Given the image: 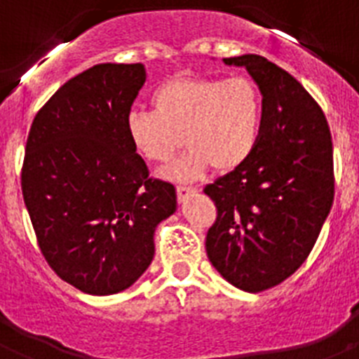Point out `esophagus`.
<instances>
[{
	"label": "esophagus",
	"mask_w": 359,
	"mask_h": 359,
	"mask_svg": "<svg viewBox=\"0 0 359 359\" xmlns=\"http://www.w3.org/2000/svg\"><path fill=\"white\" fill-rule=\"evenodd\" d=\"M199 192V187H192V185H177V199L180 201H185L189 196L196 194Z\"/></svg>",
	"instance_id": "1"
}]
</instances>
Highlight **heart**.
Listing matches in <instances>:
<instances>
[{
  "instance_id": "b5f03b06",
  "label": "heart",
  "mask_w": 359,
  "mask_h": 359,
  "mask_svg": "<svg viewBox=\"0 0 359 359\" xmlns=\"http://www.w3.org/2000/svg\"><path fill=\"white\" fill-rule=\"evenodd\" d=\"M152 109L133 107L126 133L133 149L151 163H165L187 147L169 174L194 180L214 165L233 170L257 149L264 122V100L255 82L243 75L180 77L152 93Z\"/></svg>"
}]
</instances>
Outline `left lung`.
<instances>
[{"mask_svg":"<svg viewBox=\"0 0 359 359\" xmlns=\"http://www.w3.org/2000/svg\"><path fill=\"white\" fill-rule=\"evenodd\" d=\"M223 61L248 69L264 122L252 156L205 187L217 208L205 246L230 284L261 293L304 264L331 212V131L318 102L277 65L253 53Z\"/></svg>","mask_w":359,"mask_h":359,"instance_id":"obj_1","label":"left lung"}]
</instances>
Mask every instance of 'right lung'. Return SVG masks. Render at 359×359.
I'll list each match as a JSON object with an SVG mask.
<instances>
[{
	"mask_svg": "<svg viewBox=\"0 0 359 359\" xmlns=\"http://www.w3.org/2000/svg\"><path fill=\"white\" fill-rule=\"evenodd\" d=\"M144 65H97L37 111L21 189L41 253L88 294L133 286L154 257V230L176 210L172 183L149 176L126 133Z\"/></svg>",
	"mask_w": 359,
	"mask_h": 359,
	"instance_id": "1",
	"label": "right lung"
}]
</instances>
